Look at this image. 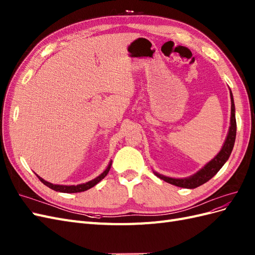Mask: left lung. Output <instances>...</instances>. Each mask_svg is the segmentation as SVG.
Wrapping results in <instances>:
<instances>
[{
	"label": "left lung",
	"instance_id": "obj_1",
	"mask_svg": "<svg viewBox=\"0 0 255 255\" xmlns=\"http://www.w3.org/2000/svg\"><path fill=\"white\" fill-rule=\"evenodd\" d=\"M231 94V126L229 130V134L227 136V140H225L223 147L220 150L219 154H218L212 161H209L204 168L200 170L198 173H195L194 175L188 177V178H171V177H166L161 175V174L155 173L156 176L159 177L160 179H162L166 183H169L171 185L181 187V188H188V189H194L196 187H199L203 184L207 183L209 179H212L216 174L219 172V170L222 168L223 164L227 162V160L229 159L231 152L233 150V147H234V143L236 139V119H235V105H234V100H233V95L232 92Z\"/></svg>",
	"mask_w": 255,
	"mask_h": 255
}]
</instances>
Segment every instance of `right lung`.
Listing matches in <instances>:
<instances>
[{"instance_id":"add662e5","label":"right lung","mask_w":255,"mask_h":255,"mask_svg":"<svg viewBox=\"0 0 255 255\" xmlns=\"http://www.w3.org/2000/svg\"><path fill=\"white\" fill-rule=\"evenodd\" d=\"M111 164L112 162H110V164L108 165V168L105 170L104 173H101L100 175L98 177H96L95 179H93L91 181H87V183L85 184H81V185H77V186H63V185H53L51 183H48V181H46L45 179H42L41 177H39L37 175V177L39 178V180L41 181V183L43 185H46L47 187H49L50 189H52V190L54 191H59V192H64V193H76V192H82V191H85V190H89V189H91L92 187H94L95 185H97L99 181L101 179H104L107 174L109 173V171H110L111 169Z\"/></svg>"}]
</instances>
